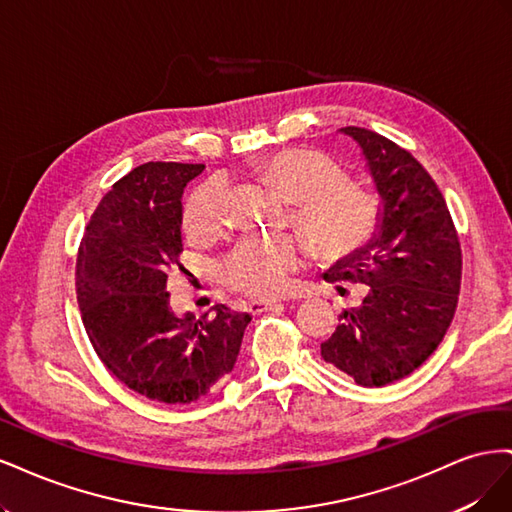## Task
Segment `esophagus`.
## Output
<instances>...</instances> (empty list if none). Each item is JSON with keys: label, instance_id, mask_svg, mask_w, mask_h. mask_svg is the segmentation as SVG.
<instances>
[{"label": "esophagus", "instance_id": "1", "mask_svg": "<svg viewBox=\"0 0 512 512\" xmlns=\"http://www.w3.org/2000/svg\"><path fill=\"white\" fill-rule=\"evenodd\" d=\"M277 301H252L250 305H247V312L250 314H260L265 312V309H271Z\"/></svg>", "mask_w": 512, "mask_h": 512}]
</instances>
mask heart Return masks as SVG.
I'll return each mask as SVG.
<instances>
[{
  "mask_svg": "<svg viewBox=\"0 0 512 512\" xmlns=\"http://www.w3.org/2000/svg\"><path fill=\"white\" fill-rule=\"evenodd\" d=\"M252 170L292 203V218L322 258H337L367 241L378 220V200L363 185L348 181L346 168L327 153L286 147L252 162ZM230 220L228 183L211 177L188 194L181 222L190 241L220 237ZM307 256L299 235L247 237L224 260L222 277L230 290L269 299L292 286Z\"/></svg>",
  "mask_w": 512,
  "mask_h": 512,
  "instance_id": "heart-1",
  "label": "heart"
}]
</instances>
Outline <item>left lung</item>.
I'll return each instance as SVG.
<instances>
[{"mask_svg": "<svg viewBox=\"0 0 512 512\" xmlns=\"http://www.w3.org/2000/svg\"><path fill=\"white\" fill-rule=\"evenodd\" d=\"M367 160L382 198L378 232L337 260L324 280L363 284L359 307L339 314L322 359L361 386L410 376L451 327L461 286V245L436 181L410 151L365 128H342Z\"/></svg>", "mask_w": 512, "mask_h": 512, "instance_id": "8db88e82", "label": "left lung"}]
</instances>
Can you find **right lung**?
I'll return each instance as SVG.
<instances>
[{
    "instance_id": "right-lung-1",
    "label": "right lung",
    "mask_w": 512,
    "mask_h": 512,
    "mask_svg": "<svg viewBox=\"0 0 512 512\" xmlns=\"http://www.w3.org/2000/svg\"><path fill=\"white\" fill-rule=\"evenodd\" d=\"M205 164L147 162L121 177L91 215L76 256V301L111 374L160 404H194L235 367L252 316L215 305L183 318L168 277L183 271L181 194Z\"/></svg>"
}]
</instances>
